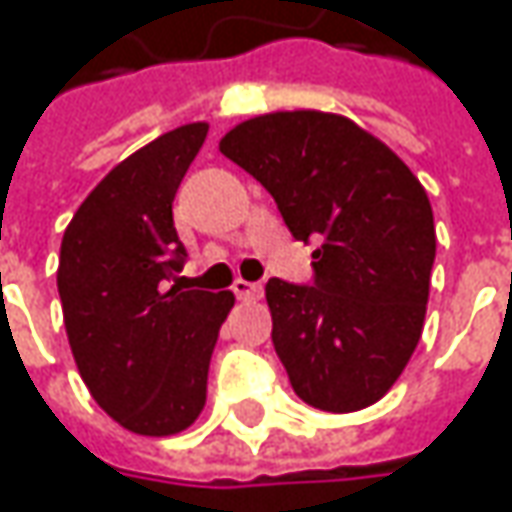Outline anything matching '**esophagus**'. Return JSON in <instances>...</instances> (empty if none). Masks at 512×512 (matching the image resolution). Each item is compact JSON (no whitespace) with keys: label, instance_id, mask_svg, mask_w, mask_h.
I'll list each match as a JSON object with an SVG mask.
<instances>
[{"label":"esophagus","instance_id":"esophagus-1","mask_svg":"<svg viewBox=\"0 0 512 512\" xmlns=\"http://www.w3.org/2000/svg\"><path fill=\"white\" fill-rule=\"evenodd\" d=\"M234 295L240 300H257L263 295V286L260 283H249V280H237L234 283Z\"/></svg>","mask_w":512,"mask_h":512}]
</instances>
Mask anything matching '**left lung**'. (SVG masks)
Listing matches in <instances>:
<instances>
[{
  "label": "left lung",
  "instance_id": "obj_1",
  "mask_svg": "<svg viewBox=\"0 0 512 512\" xmlns=\"http://www.w3.org/2000/svg\"><path fill=\"white\" fill-rule=\"evenodd\" d=\"M220 151L269 191L295 240H315L312 286L272 278V344L309 407L384 398L418 346L435 226L404 160L341 114L275 111L234 125Z\"/></svg>",
  "mask_w": 512,
  "mask_h": 512
}]
</instances>
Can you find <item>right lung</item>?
Segmentation results:
<instances>
[{
	"instance_id": "right-lung-1",
	"label": "right lung",
	"mask_w": 512,
	"mask_h": 512,
	"mask_svg": "<svg viewBox=\"0 0 512 512\" xmlns=\"http://www.w3.org/2000/svg\"><path fill=\"white\" fill-rule=\"evenodd\" d=\"M206 134V123L180 125L125 157L62 234L56 286L79 375L102 410L137 435L183 433L197 421L234 306L232 292L177 283L186 249L171 203Z\"/></svg>"
}]
</instances>
